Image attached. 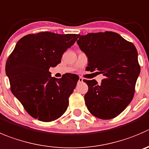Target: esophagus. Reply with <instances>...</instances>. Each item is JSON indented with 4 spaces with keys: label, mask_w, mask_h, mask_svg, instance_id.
<instances>
[{
    "label": "esophagus",
    "mask_w": 149,
    "mask_h": 149,
    "mask_svg": "<svg viewBox=\"0 0 149 149\" xmlns=\"http://www.w3.org/2000/svg\"><path fill=\"white\" fill-rule=\"evenodd\" d=\"M83 77H80V78H79V80H78L79 83H81V82H83Z\"/></svg>",
    "instance_id": "obj_1"
}]
</instances>
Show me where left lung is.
I'll return each mask as SVG.
<instances>
[{
    "instance_id": "left-lung-1",
    "label": "left lung",
    "mask_w": 149,
    "mask_h": 149,
    "mask_svg": "<svg viewBox=\"0 0 149 149\" xmlns=\"http://www.w3.org/2000/svg\"><path fill=\"white\" fill-rule=\"evenodd\" d=\"M80 49L88 57V71H98L104 78L83 81L88 86L86 107L100 119H111L122 113L132 100L141 67L134 45L118 33L106 31L78 35Z\"/></svg>"
}]
</instances>
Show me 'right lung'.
<instances>
[{"instance_id": "right-lung-1", "label": "right lung", "mask_w": 149, "mask_h": 149, "mask_svg": "<svg viewBox=\"0 0 149 149\" xmlns=\"http://www.w3.org/2000/svg\"><path fill=\"white\" fill-rule=\"evenodd\" d=\"M78 34L41 32L21 38L8 58L6 73L11 91L33 118L49 122L66 112L79 77L66 74L52 77L49 69L61 61L63 52Z\"/></svg>"}]
</instances>
